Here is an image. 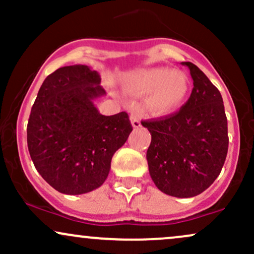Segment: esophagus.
<instances>
[{
	"instance_id": "1",
	"label": "esophagus",
	"mask_w": 254,
	"mask_h": 254,
	"mask_svg": "<svg viewBox=\"0 0 254 254\" xmlns=\"http://www.w3.org/2000/svg\"><path fill=\"white\" fill-rule=\"evenodd\" d=\"M130 121H131V124H132V127H135V129H138V127H142L141 119H139L138 115H137V113H135V112L131 113Z\"/></svg>"
}]
</instances>
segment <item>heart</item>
<instances>
[{
  "instance_id": "b5f03b06",
  "label": "heart",
  "mask_w": 254,
  "mask_h": 254,
  "mask_svg": "<svg viewBox=\"0 0 254 254\" xmlns=\"http://www.w3.org/2000/svg\"><path fill=\"white\" fill-rule=\"evenodd\" d=\"M123 86L131 95H148L145 100L148 112L154 117H165L182 106L190 90V80L185 72L160 66L130 72Z\"/></svg>"
}]
</instances>
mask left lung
<instances>
[{"mask_svg": "<svg viewBox=\"0 0 254 254\" xmlns=\"http://www.w3.org/2000/svg\"><path fill=\"white\" fill-rule=\"evenodd\" d=\"M193 88L178 112L142 125L149 130V174L160 191L189 198L205 191L221 173L228 151V127L221 93L191 62Z\"/></svg>", "mask_w": 254, "mask_h": 254, "instance_id": "8db88e82", "label": "left lung"}]
</instances>
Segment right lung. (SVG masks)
Masks as SVG:
<instances>
[{
  "label": "right lung",
  "mask_w": 254,
  "mask_h": 254,
  "mask_svg": "<svg viewBox=\"0 0 254 254\" xmlns=\"http://www.w3.org/2000/svg\"><path fill=\"white\" fill-rule=\"evenodd\" d=\"M100 82L89 66H63L44 80L32 106L28 151L43 179L61 193L100 188L113 154L132 131L127 112L103 116L94 106L106 94Z\"/></svg>",
  "instance_id": "1"
}]
</instances>
